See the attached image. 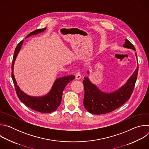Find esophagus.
Wrapping results in <instances>:
<instances>
[{
    "mask_svg": "<svg viewBox=\"0 0 149 149\" xmlns=\"http://www.w3.org/2000/svg\"><path fill=\"white\" fill-rule=\"evenodd\" d=\"M75 78L77 79H80L81 78V74L79 72H77L75 73Z\"/></svg>",
    "mask_w": 149,
    "mask_h": 149,
    "instance_id": "34e87169",
    "label": "esophagus"
}]
</instances>
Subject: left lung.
<instances>
[{"mask_svg": "<svg viewBox=\"0 0 149 149\" xmlns=\"http://www.w3.org/2000/svg\"><path fill=\"white\" fill-rule=\"evenodd\" d=\"M123 47L136 51L133 45L127 39H125ZM137 58V54L136 53ZM139 67L130 77L127 82L117 90L105 93L100 90L95 84L92 83L88 77H84V105L86 109L94 114H102L111 112L129 100L133 93L137 80ZM89 71L87 74H89Z\"/></svg>", "mask_w": 149, "mask_h": 149, "instance_id": "left-lung-1", "label": "left lung"}]
</instances>
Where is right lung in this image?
Instances as JSON below:
<instances>
[{"label":"right lung","mask_w":149,"mask_h":149,"mask_svg":"<svg viewBox=\"0 0 149 149\" xmlns=\"http://www.w3.org/2000/svg\"><path fill=\"white\" fill-rule=\"evenodd\" d=\"M46 30V28L44 29H39L30 33L26 38L35 35H37L43 32ZM24 43V40L21 41L15 48L13 61L12 63V78L13 81L17 95L21 102L24 103L28 107L35 111L42 113H50L55 111L59 107L61 100L63 91L67 85L75 78L74 75H67L62 78H57L49 91V92L45 95L40 97H34L28 95L21 90L13 74V67L16 58L17 56L20 49Z\"/></svg>","instance_id":"1"}]
</instances>
